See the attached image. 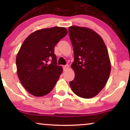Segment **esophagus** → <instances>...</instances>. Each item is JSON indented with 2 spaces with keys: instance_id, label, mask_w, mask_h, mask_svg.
<instances>
[{
  "instance_id": "34e87169",
  "label": "esophagus",
  "mask_w": 130,
  "mask_h": 130,
  "mask_svg": "<svg viewBox=\"0 0 130 130\" xmlns=\"http://www.w3.org/2000/svg\"><path fill=\"white\" fill-rule=\"evenodd\" d=\"M69 68V66L68 65H64L63 67V71H66Z\"/></svg>"
}]
</instances>
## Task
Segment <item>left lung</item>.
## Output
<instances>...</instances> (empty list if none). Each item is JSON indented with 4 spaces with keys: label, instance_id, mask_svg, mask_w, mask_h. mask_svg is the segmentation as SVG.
Segmentation results:
<instances>
[{
    "label": "left lung",
    "instance_id": "8db88e82",
    "mask_svg": "<svg viewBox=\"0 0 130 130\" xmlns=\"http://www.w3.org/2000/svg\"><path fill=\"white\" fill-rule=\"evenodd\" d=\"M68 30L74 55L71 68L75 77L70 87L77 96L91 98L109 79L111 65L107 49L102 38L91 29L73 26Z\"/></svg>",
    "mask_w": 130,
    "mask_h": 130
}]
</instances>
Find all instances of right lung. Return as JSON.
I'll return each instance as SVG.
<instances>
[{"instance_id": "obj_1", "label": "right lung", "mask_w": 130, "mask_h": 130, "mask_svg": "<svg viewBox=\"0 0 130 130\" xmlns=\"http://www.w3.org/2000/svg\"><path fill=\"white\" fill-rule=\"evenodd\" d=\"M67 34L65 27L33 32L21 45L16 57L18 77L31 95L42 96L52 91L62 73L57 65L55 46Z\"/></svg>"}]
</instances>
